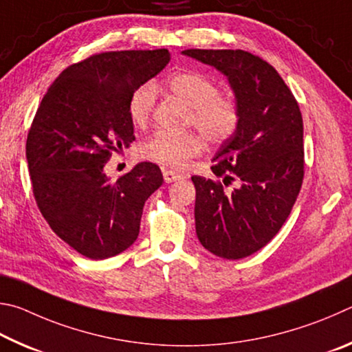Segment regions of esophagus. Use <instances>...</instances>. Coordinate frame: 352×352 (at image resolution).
Returning a JSON list of instances; mask_svg holds the SVG:
<instances>
[{
  "mask_svg": "<svg viewBox=\"0 0 352 352\" xmlns=\"http://www.w3.org/2000/svg\"><path fill=\"white\" fill-rule=\"evenodd\" d=\"M181 179H184L182 175H177V173L171 171V170H164V181H165L166 184H171V182L181 181Z\"/></svg>",
  "mask_w": 352,
  "mask_h": 352,
  "instance_id": "34e87169",
  "label": "esophagus"
}]
</instances>
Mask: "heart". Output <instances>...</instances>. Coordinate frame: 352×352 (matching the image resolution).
Returning a JSON list of instances; mask_svg holds the SVG:
<instances>
[{"label": "heart", "mask_w": 352, "mask_h": 352, "mask_svg": "<svg viewBox=\"0 0 352 352\" xmlns=\"http://www.w3.org/2000/svg\"><path fill=\"white\" fill-rule=\"evenodd\" d=\"M166 88L173 96L192 108L190 123L204 134L212 144H224L238 131L241 113L233 98L218 94V85L198 71H179L166 78ZM156 102V89L144 83L128 100L129 120L135 126H145ZM204 148L202 138L196 133L171 134L157 131L142 144V156L175 170H182Z\"/></svg>", "instance_id": "obj_1"}]
</instances>
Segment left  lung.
I'll list each match as a JSON object with an SVG mask.
<instances>
[{"label":"left lung","mask_w":352,"mask_h":352,"mask_svg":"<svg viewBox=\"0 0 352 352\" xmlns=\"http://www.w3.org/2000/svg\"><path fill=\"white\" fill-rule=\"evenodd\" d=\"M182 54L223 72L241 113L238 131L213 157L212 171L223 182L192 177L201 244L213 255L239 260L263 249L291 214L305 176L303 119L285 80L256 55L241 49ZM233 180L239 186L226 192Z\"/></svg>","instance_id":"left-lung-1"}]
</instances>
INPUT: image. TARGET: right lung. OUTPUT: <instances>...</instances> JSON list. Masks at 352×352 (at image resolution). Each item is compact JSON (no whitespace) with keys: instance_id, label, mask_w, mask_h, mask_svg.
Listing matches in <instances>:
<instances>
[{"instance_id":"obj_1","label":"right lung","mask_w":352,"mask_h":352,"mask_svg":"<svg viewBox=\"0 0 352 352\" xmlns=\"http://www.w3.org/2000/svg\"><path fill=\"white\" fill-rule=\"evenodd\" d=\"M168 61L166 49L91 55L49 86L30 125L26 157L36 206L55 235L91 260L119 255L138 239L145 201L164 182L151 162L116 182L103 166L134 140L129 97Z\"/></svg>"}]
</instances>
